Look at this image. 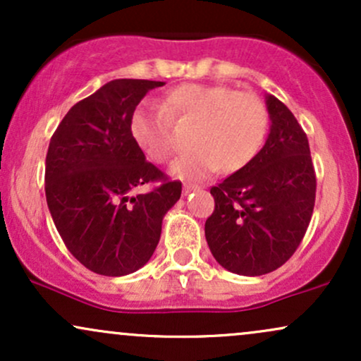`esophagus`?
<instances>
[{
	"instance_id": "obj_1",
	"label": "esophagus",
	"mask_w": 361,
	"mask_h": 361,
	"mask_svg": "<svg viewBox=\"0 0 361 361\" xmlns=\"http://www.w3.org/2000/svg\"><path fill=\"white\" fill-rule=\"evenodd\" d=\"M197 190H200V188H198V186H195V185H185L183 186V193L185 195H188V193H192V192H197Z\"/></svg>"
}]
</instances>
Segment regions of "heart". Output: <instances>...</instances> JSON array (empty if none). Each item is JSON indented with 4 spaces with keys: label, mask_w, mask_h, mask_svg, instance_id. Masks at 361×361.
<instances>
[{
    "label": "heart",
    "mask_w": 361,
    "mask_h": 361,
    "mask_svg": "<svg viewBox=\"0 0 361 361\" xmlns=\"http://www.w3.org/2000/svg\"><path fill=\"white\" fill-rule=\"evenodd\" d=\"M173 120L197 123L195 151L181 156L171 173L183 180H204L217 169L234 173L255 159L270 123L267 103L251 91L226 85L188 82L171 90L164 109L142 103L130 117L132 137L149 159L164 163L175 154Z\"/></svg>",
    "instance_id": "heart-1"
}]
</instances>
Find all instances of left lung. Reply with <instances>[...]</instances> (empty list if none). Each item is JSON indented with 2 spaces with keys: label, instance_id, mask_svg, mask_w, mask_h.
<instances>
[{
  "label": "left lung",
  "instance_id": "1",
  "mask_svg": "<svg viewBox=\"0 0 361 361\" xmlns=\"http://www.w3.org/2000/svg\"><path fill=\"white\" fill-rule=\"evenodd\" d=\"M270 134L255 159L210 188L215 200L205 239L226 270L244 276L275 271L295 252L316 202L309 140L293 114L267 94Z\"/></svg>",
  "mask_w": 361,
  "mask_h": 361
}]
</instances>
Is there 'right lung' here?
Instances as JSON below:
<instances>
[{"label":"right lung","instance_id":"1","mask_svg":"<svg viewBox=\"0 0 361 361\" xmlns=\"http://www.w3.org/2000/svg\"><path fill=\"white\" fill-rule=\"evenodd\" d=\"M163 81L114 80L78 102L54 132L45 157V198L57 233L91 271L123 276L151 259L164 215L181 197L146 161L130 117ZM159 183L151 192L137 190Z\"/></svg>","mask_w":361,"mask_h":361}]
</instances>
